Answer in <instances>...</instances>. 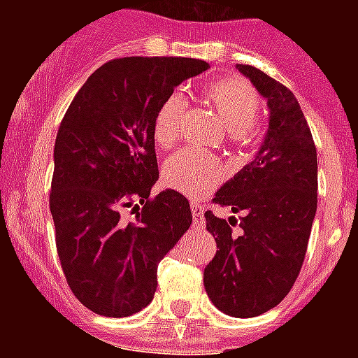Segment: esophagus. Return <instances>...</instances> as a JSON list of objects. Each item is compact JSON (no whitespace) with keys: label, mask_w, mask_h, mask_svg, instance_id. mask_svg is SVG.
Listing matches in <instances>:
<instances>
[{"label":"esophagus","mask_w":358,"mask_h":358,"mask_svg":"<svg viewBox=\"0 0 358 358\" xmlns=\"http://www.w3.org/2000/svg\"><path fill=\"white\" fill-rule=\"evenodd\" d=\"M192 213H194V222L201 224L202 222V213H204V208H202L199 202H192Z\"/></svg>","instance_id":"esophagus-1"}]
</instances>
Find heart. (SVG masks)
<instances>
[{
    "label": "heart",
    "mask_w": 358,
    "mask_h": 358,
    "mask_svg": "<svg viewBox=\"0 0 358 358\" xmlns=\"http://www.w3.org/2000/svg\"><path fill=\"white\" fill-rule=\"evenodd\" d=\"M204 100L215 107L227 131L240 134L251 129L260 113V100L251 85L238 78H218L204 90ZM182 100L169 96L161 103L154 120V141L159 148L169 150L179 140V118ZM224 169L220 161L208 154L182 150L170 157L163 166V179L170 188L188 195L202 197L222 181Z\"/></svg>",
    "instance_id": "b5f03b06"
}]
</instances>
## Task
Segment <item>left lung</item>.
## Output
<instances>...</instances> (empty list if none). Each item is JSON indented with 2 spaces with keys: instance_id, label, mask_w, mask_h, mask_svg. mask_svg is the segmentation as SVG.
<instances>
[{
  "instance_id": "obj_1",
  "label": "left lung",
  "mask_w": 358,
  "mask_h": 358,
  "mask_svg": "<svg viewBox=\"0 0 358 358\" xmlns=\"http://www.w3.org/2000/svg\"><path fill=\"white\" fill-rule=\"evenodd\" d=\"M267 98L268 129L255 161L215 194L238 220L206 211L217 252L204 268V287L218 310L255 317L280 305L305 262L317 210V152L308 123L289 87L262 69L236 64Z\"/></svg>"
}]
</instances>
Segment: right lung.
<instances>
[{
  "label": "right lung",
  "instance_id": "right-lung-1",
  "mask_svg": "<svg viewBox=\"0 0 358 358\" xmlns=\"http://www.w3.org/2000/svg\"><path fill=\"white\" fill-rule=\"evenodd\" d=\"M208 68L185 57L113 59L66 110L50 211L66 281L94 314L127 317L145 308L156 292L157 265L192 224L185 195H150L159 177L154 120L177 85Z\"/></svg>",
  "mask_w": 358,
  "mask_h": 358
}]
</instances>
